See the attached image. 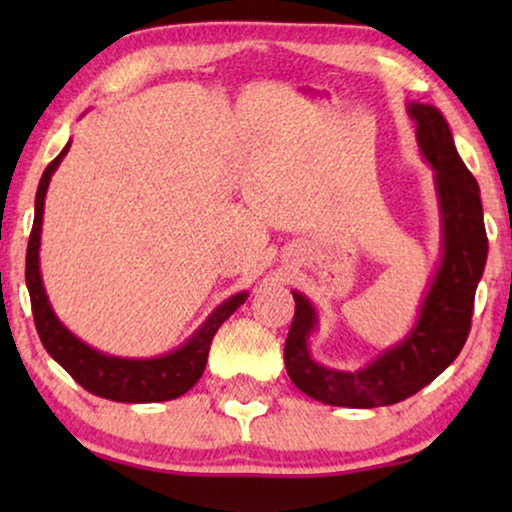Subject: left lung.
Wrapping results in <instances>:
<instances>
[{
	"label": "left lung",
	"mask_w": 512,
	"mask_h": 512,
	"mask_svg": "<svg viewBox=\"0 0 512 512\" xmlns=\"http://www.w3.org/2000/svg\"><path fill=\"white\" fill-rule=\"evenodd\" d=\"M408 114L417 123L422 156L436 170L443 261L405 340L352 373L312 359L307 340L317 328V312L303 293L293 291L296 314L284 345L286 373L303 394L326 405L380 408L405 401L457 359L471 331L475 289L487 263L478 181L459 158L450 125L436 107L412 102Z\"/></svg>",
	"instance_id": "left-lung-1"
}]
</instances>
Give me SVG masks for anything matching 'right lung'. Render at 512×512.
<instances>
[{
  "mask_svg": "<svg viewBox=\"0 0 512 512\" xmlns=\"http://www.w3.org/2000/svg\"><path fill=\"white\" fill-rule=\"evenodd\" d=\"M69 146L72 142L60 151L58 158L48 163L44 174H41L37 200H34V223L25 256V282L27 291H30L34 324H37L41 345L90 394L118 403L172 401V398L186 394L205 373L209 345H212L216 331L247 300V293H235L233 298L221 303L184 345L170 354L158 356V359H121V356L102 354L81 342L72 331H67L62 321L55 317L44 282H41L39 244L48 181L58 170L62 158L67 156Z\"/></svg>",
  "mask_w": 512,
  "mask_h": 512,
  "instance_id": "right-lung-1",
  "label": "right lung"
}]
</instances>
